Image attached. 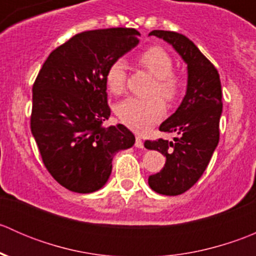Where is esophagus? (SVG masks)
Returning <instances> with one entry per match:
<instances>
[{"instance_id": "obj_1", "label": "esophagus", "mask_w": 256, "mask_h": 256, "mask_svg": "<svg viewBox=\"0 0 256 256\" xmlns=\"http://www.w3.org/2000/svg\"><path fill=\"white\" fill-rule=\"evenodd\" d=\"M135 146L138 148H144V141L141 140L140 136H136V140H135Z\"/></svg>"}]
</instances>
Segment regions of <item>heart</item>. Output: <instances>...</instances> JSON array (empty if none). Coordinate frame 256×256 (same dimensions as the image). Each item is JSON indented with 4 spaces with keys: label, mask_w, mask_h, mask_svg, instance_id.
<instances>
[{
    "label": "heart",
    "mask_w": 256,
    "mask_h": 256,
    "mask_svg": "<svg viewBox=\"0 0 256 256\" xmlns=\"http://www.w3.org/2000/svg\"><path fill=\"white\" fill-rule=\"evenodd\" d=\"M138 63L156 78L152 88L154 94H160L166 102H174L183 89L180 76L174 70L171 54L160 46L144 49L136 56ZM128 80V66L124 59H115L108 66L105 74L108 89L114 94H120L125 89ZM166 114V105L160 96L128 98L116 108L118 120L136 132H147Z\"/></svg>",
    "instance_id": "obj_1"
}]
</instances>
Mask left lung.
I'll return each mask as SVG.
<instances>
[{"label": "left lung", "instance_id": "1", "mask_svg": "<svg viewBox=\"0 0 256 256\" xmlns=\"http://www.w3.org/2000/svg\"><path fill=\"white\" fill-rule=\"evenodd\" d=\"M168 42L187 63L188 85L182 104L174 115L161 124L162 132H176L172 141L158 138L144 141V147L166 157L164 167L148 177L154 192L178 196L190 190L207 168L219 142L222 85L218 70L186 36L171 30H152Z\"/></svg>", "mask_w": 256, "mask_h": 256}]
</instances>
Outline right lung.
I'll return each mask as SVG.
<instances>
[{"label": "right lung", "mask_w": 256, "mask_h": 256, "mask_svg": "<svg viewBox=\"0 0 256 256\" xmlns=\"http://www.w3.org/2000/svg\"><path fill=\"white\" fill-rule=\"evenodd\" d=\"M135 28L78 33L49 54L32 88L30 131L52 177L76 193L100 190L109 180L112 158L135 144L110 116L105 74L115 59L136 47Z\"/></svg>", "instance_id": "right-lung-1"}]
</instances>
